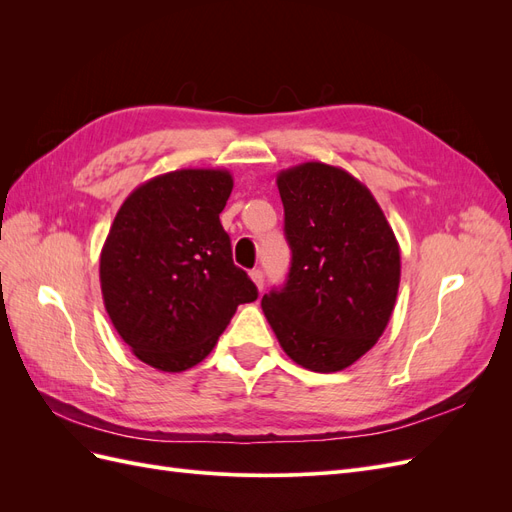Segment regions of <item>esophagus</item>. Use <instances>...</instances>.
Returning <instances> with one entry per match:
<instances>
[{
	"label": "esophagus",
	"instance_id": "obj_1",
	"mask_svg": "<svg viewBox=\"0 0 512 512\" xmlns=\"http://www.w3.org/2000/svg\"><path fill=\"white\" fill-rule=\"evenodd\" d=\"M250 277H252V282L256 284V288H258V290L265 288V273H262L260 269H254V271H250Z\"/></svg>",
	"mask_w": 512,
	"mask_h": 512
}]
</instances>
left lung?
I'll return each mask as SVG.
<instances>
[{
  "label": "left lung",
  "instance_id": "8db88e82",
  "mask_svg": "<svg viewBox=\"0 0 512 512\" xmlns=\"http://www.w3.org/2000/svg\"><path fill=\"white\" fill-rule=\"evenodd\" d=\"M288 280L262 297L277 342L318 374L342 371L374 348L391 320L401 258L393 228L344 168L305 162L277 175Z\"/></svg>",
  "mask_w": 512,
  "mask_h": 512
}]
</instances>
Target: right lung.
<instances>
[{"instance_id":"add662e5","label":"right lung","mask_w":512,"mask_h":512,"mask_svg":"<svg viewBox=\"0 0 512 512\" xmlns=\"http://www.w3.org/2000/svg\"><path fill=\"white\" fill-rule=\"evenodd\" d=\"M230 192L228 170H173L138 185L108 230L100 254L108 318L160 371L203 361L237 307L258 299L220 222Z\"/></svg>"}]
</instances>
